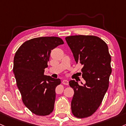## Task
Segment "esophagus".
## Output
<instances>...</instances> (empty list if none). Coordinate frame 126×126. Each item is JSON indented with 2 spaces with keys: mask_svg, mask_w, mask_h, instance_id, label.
Instances as JSON below:
<instances>
[{
  "mask_svg": "<svg viewBox=\"0 0 126 126\" xmlns=\"http://www.w3.org/2000/svg\"><path fill=\"white\" fill-rule=\"evenodd\" d=\"M62 84H64V85H68L69 84V81H67V80H66V79H64L63 80V81H62Z\"/></svg>",
  "mask_w": 126,
  "mask_h": 126,
  "instance_id": "obj_1",
  "label": "esophagus"
}]
</instances>
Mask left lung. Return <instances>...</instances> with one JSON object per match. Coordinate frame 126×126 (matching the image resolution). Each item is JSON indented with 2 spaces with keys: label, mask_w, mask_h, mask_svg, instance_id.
I'll use <instances>...</instances> for the list:
<instances>
[{
  "label": "left lung",
  "mask_w": 126,
  "mask_h": 126,
  "mask_svg": "<svg viewBox=\"0 0 126 126\" xmlns=\"http://www.w3.org/2000/svg\"><path fill=\"white\" fill-rule=\"evenodd\" d=\"M65 39L76 63L83 66L82 77L85 81L82 85L75 80L69 82L74 90L72 112L77 118H86L96 111L107 92L111 57L107 44L96 36H70Z\"/></svg>",
  "instance_id": "left-lung-1"
}]
</instances>
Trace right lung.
Here are the masks:
<instances>
[{"mask_svg":"<svg viewBox=\"0 0 126 126\" xmlns=\"http://www.w3.org/2000/svg\"><path fill=\"white\" fill-rule=\"evenodd\" d=\"M64 44L59 37H39L23 43L16 52L13 71L24 105L33 114L48 115L53 111L56 88L60 79L44 75L52 49Z\"/></svg>","mask_w":126,"mask_h":126,"instance_id":"obj_1","label":"right lung"}]
</instances>
